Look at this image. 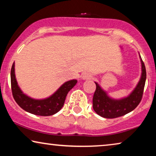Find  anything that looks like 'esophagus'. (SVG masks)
Masks as SVG:
<instances>
[{"label":"esophagus","instance_id":"1","mask_svg":"<svg viewBox=\"0 0 156 156\" xmlns=\"http://www.w3.org/2000/svg\"><path fill=\"white\" fill-rule=\"evenodd\" d=\"M82 78L83 80H91L93 78V76L89 73H84L82 74Z\"/></svg>","mask_w":156,"mask_h":156}]
</instances>
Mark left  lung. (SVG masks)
<instances>
[{"label":"left lung","instance_id":"obj_1","mask_svg":"<svg viewBox=\"0 0 156 156\" xmlns=\"http://www.w3.org/2000/svg\"><path fill=\"white\" fill-rule=\"evenodd\" d=\"M142 74L140 80L135 89L128 97L119 100L111 99L99 85L95 82L96 90L93 97V108L99 116L106 119H114L122 116L137 107L141 101L146 80V70L140 58Z\"/></svg>","mask_w":156,"mask_h":156}]
</instances>
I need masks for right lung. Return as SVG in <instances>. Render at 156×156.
I'll use <instances>...</instances> for the list:
<instances>
[{"mask_svg": "<svg viewBox=\"0 0 156 156\" xmlns=\"http://www.w3.org/2000/svg\"><path fill=\"white\" fill-rule=\"evenodd\" d=\"M10 82L12 97L23 109L35 115L48 116L56 114L62 108L68 92L75 86L77 80H72L65 82L54 94L47 99H34L23 94L18 87L15 75V63L13 62L10 72Z\"/></svg>", "mask_w": 156, "mask_h": 156, "instance_id": "1", "label": "right lung"}]
</instances>
